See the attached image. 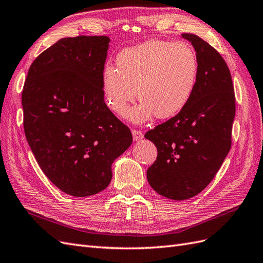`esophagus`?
<instances>
[{
	"label": "esophagus",
	"mask_w": 263,
	"mask_h": 263,
	"mask_svg": "<svg viewBox=\"0 0 263 263\" xmlns=\"http://www.w3.org/2000/svg\"><path fill=\"white\" fill-rule=\"evenodd\" d=\"M133 138H134V140L135 141H137V140H140L141 138L144 137V134H143V132H140V130H137V129H133Z\"/></svg>",
	"instance_id": "34e87169"
}]
</instances>
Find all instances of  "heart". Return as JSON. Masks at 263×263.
Returning <instances> with one entry per match:
<instances>
[{
	"instance_id": "heart-1",
	"label": "heart",
	"mask_w": 263,
	"mask_h": 263,
	"mask_svg": "<svg viewBox=\"0 0 263 263\" xmlns=\"http://www.w3.org/2000/svg\"><path fill=\"white\" fill-rule=\"evenodd\" d=\"M117 68L105 66L103 93L106 105L122 114L137 97L141 101L127 111V118L141 124L180 112L193 97L200 66L195 49L187 43L148 41L125 48L116 58Z\"/></svg>"
}]
</instances>
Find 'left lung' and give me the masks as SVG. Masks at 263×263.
Segmentation results:
<instances>
[{
	"label": "left lung",
	"instance_id": "obj_1",
	"mask_svg": "<svg viewBox=\"0 0 263 263\" xmlns=\"http://www.w3.org/2000/svg\"><path fill=\"white\" fill-rule=\"evenodd\" d=\"M200 73L195 93L180 112L148 130L157 159L147 170L152 188L173 200H186L208 186L231 147L236 99L230 70L216 49L195 34Z\"/></svg>",
	"mask_w": 263,
	"mask_h": 263
}]
</instances>
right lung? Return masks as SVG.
Returning <instances> with one entry per match:
<instances>
[{
    "instance_id": "1",
    "label": "right lung",
    "mask_w": 263,
    "mask_h": 263,
    "mask_svg": "<svg viewBox=\"0 0 263 263\" xmlns=\"http://www.w3.org/2000/svg\"><path fill=\"white\" fill-rule=\"evenodd\" d=\"M107 36L65 37L41 53L22 91L24 132L41 169L63 193L98 194L132 145L130 129L105 104Z\"/></svg>"
}]
</instances>
